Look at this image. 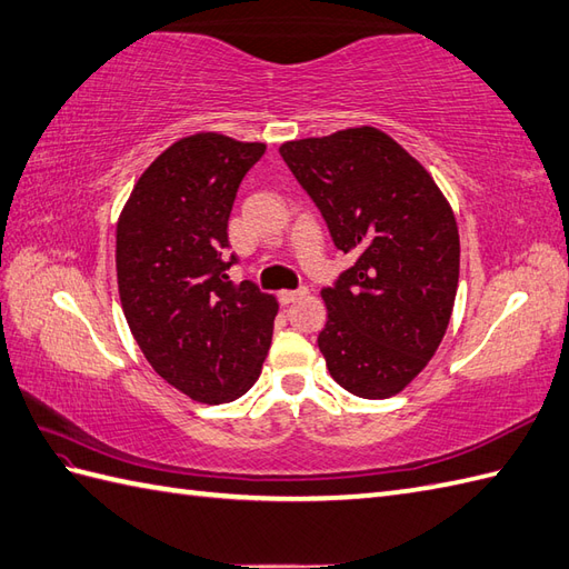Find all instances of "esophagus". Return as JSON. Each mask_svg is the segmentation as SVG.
I'll return each mask as SVG.
<instances>
[{
	"label": "esophagus",
	"mask_w": 569,
	"mask_h": 569,
	"mask_svg": "<svg viewBox=\"0 0 569 569\" xmlns=\"http://www.w3.org/2000/svg\"><path fill=\"white\" fill-rule=\"evenodd\" d=\"M308 293V288H298V290H281L279 293V300H281V306H288V302H296L298 298H302Z\"/></svg>",
	"instance_id": "obj_1"
}]
</instances>
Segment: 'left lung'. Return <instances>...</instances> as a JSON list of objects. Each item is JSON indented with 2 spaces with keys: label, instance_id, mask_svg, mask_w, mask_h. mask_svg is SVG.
Here are the masks:
<instances>
[{
  "label": "left lung",
  "instance_id": "8db88e82",
  "mask_svg": "<svg viewBox=\"0 0 569 569\" xmlns=\"http://www.w3.org/2000/svg\"><path fill=\"white\" fill-rule=\"evenodd\" d=\"M283 162L320 208L353 267L322 290L317 345L341 388L366 400L405 390L451 320L460 240L446 196L402 144L378 128L290 140Z\"/></svg>",
  "mask_w": 569,
  "mask_h": 569
}]
</instances>
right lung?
I'll return each instance as SVG.
<instances>
[{
	"mask_svg": "<svg viewBox=\"0 0 569 569\" xmlns=\"http://www.w3.org/2000/svg\"><path fill=\"white\" fill-rule=\"evenodd\" d=\"M267 150L220 133L181 138L142 171L116 224L118 296L144 359L196 402H232L254 386L279 302L224 261L244 174Z\"/></svg>",
	"mask_w": 569,
	"mask_h": 569,
	"instance_id": "1",
	"label": "right lung"
}]
</instances>
